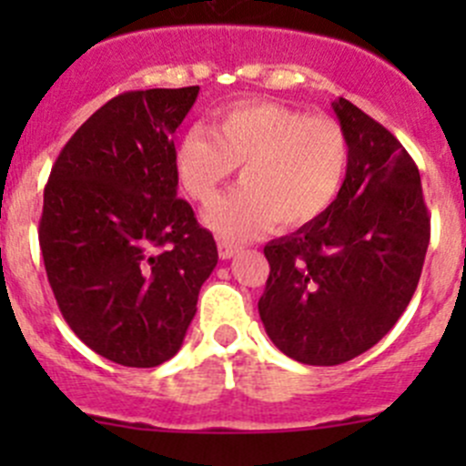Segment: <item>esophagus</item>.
Returning <instances> with one entry per match:
<instances>
[{
  "mask_svg": "<svg viewBox=\"0 0 466 466\" xmlns=\"http://www.w3.org/2000/svg\"><path fill=\"white\" fill-rule=\"evenodd\" d=\"M237 252H238V246H234V243L223 241V238H220V241H218V255H220V259H232V257L237 255Z\"/></svg>",
  "mask_w": 466,
  "mask_h": 466,
  "instance_id": "1",
  "label": "esophagus"
}]
</instances>
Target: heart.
<instances>
[{"label":"heart","instance_id":"b5f03b06","mask_svg":"<svg viewBox=\"0 0 466 466\" xmlns=\"http://www.w3.org/2000/svg\"><path fill=\"white\" fill-rule=\"evenodd\" d=\"M345 130L331 116H309L281 101H237L216 112L211 135L189 128L176 148L182 189L209 203L241 167L243 185L216 200L205 220L225 238L270 228L295 229L333 205L347 171Z\"/></svg>","mask_w":466,"mask_h":466}]
</instances>
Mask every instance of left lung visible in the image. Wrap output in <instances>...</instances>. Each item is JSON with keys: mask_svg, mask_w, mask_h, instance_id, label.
<instances>
[{"mask_svg": "<svg viewBox=\"0 0 466 466\" xmlns=\"http://www.w3.org/2000/svg\"><path fill=\"white\" fill-rule=\"evenodd\" d=\"M333 112L350 148L336 200L263 248L261 322L277 350L304 365H340L377 345L410 304L431 241L408 150L347 98Z\"/></svg>", "mask_w": 466, "mask_h": 466, "instance_id": "left-lung-1", "label": "left lung"}]
</instances>
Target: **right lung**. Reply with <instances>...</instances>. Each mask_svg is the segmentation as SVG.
I'll return each instance as SVG.
<instances>
[{
  "mask_svg": "<svg viewBox=\"0 0 466 466\" xmlns=\"http://www.w3.org/2000/svg\"><path fill=\"white\" fill-rule=\"evenodd\" d=\"M198 86L124 92L60 150L37 237L60 313L89 350L126 368L173 359L218 263L177 198L173 133Z\"/></svg>",
  "mask_w": 466,
  "mask_h": 466,
  "instance_id": "right-lung-1",
  "label": "right lung"
}]
</instances>
